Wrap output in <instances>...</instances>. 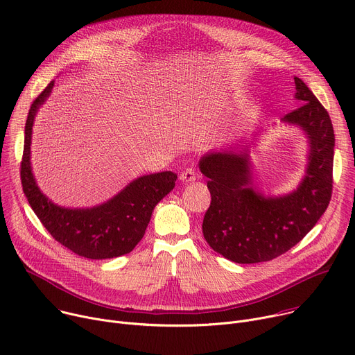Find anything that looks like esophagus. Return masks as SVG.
<instances>
[{
    "mask_svg": "<svg viewBox=\"0 0 355 355\" xmlns=\"http://www.w3.org/2000/svg\"><path fill=\"white\" fill-rule=\"evenodd\" d=\"M197 178H198V175H197V173H196L194 168H187L185 171H182V173L180 174V180H181L182 182H192V181H196Z\"/></svg>",
    "mask_w": 355,
    "mask_h": 355,
    "instance_id": "obj_1",
    "label": "esophagus"
}]
</instances>
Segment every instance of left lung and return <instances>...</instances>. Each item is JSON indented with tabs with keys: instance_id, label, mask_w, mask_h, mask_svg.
I'll use <instances>...</instances> for the list:
<instances>
[{
	"instance_id": "left-lung-1",
	"label": "left lung",
	"mask_w": 355,
	"mask_h": 355,
	"mask_svg": "<svg viewBox=\"0 0 355 355\" xmlns=\"http://www.w3.org/2000/svg\"><path fill=\"white\" fill-rule=\"evenodd\" d=\"M295 83V98L302 106L282 120L299 125L309 140L306 174L295 191L280 197H265L257 191L248 146L238 151H211L200 159L211 192L204 238L235 263L268 262L286 253L313 230L331 200L333 124L307 85L299 78Z\"/></svg>"
}]
</instances>
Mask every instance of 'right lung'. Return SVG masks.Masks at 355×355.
<instances>
[{
    "label": "right lung",
    "mask_w": 355,
    "mask_h": 355,
    "mask_svg": "<svg viewBox=\"0 0 355 355\" xmlns=\"http://www.w3.org/2000/svg\"><path fill=\"white\" fill-rule=\"evenodd\" d=\"M52 87L53 80L31 105L25 123L21 161L24 194L52 238L73 253L87 259H110L130 253L144 236L155 205L175 187L177 174L163 171L139 177L107 202L93 208L53 204L37 185L31 167L32 125Z\"/></svg>",
    "instance_id": "1"
}]
</instances>
